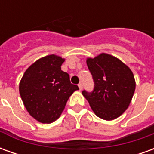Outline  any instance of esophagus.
<instances>
[{"label":"esophagus","mask_w":154,"mask_h":154,"mask_svg":"<svg viewBox=\"0 0 154 154\" xmlns=\"http://www.w3.org/2000/svg\"><path fill=\"white\" fill-rule=\"evenodd\" d=\"M78 87H79V89H80V91L82 90V83L78 84Z\"/></svg>","instance_id":"34e87169"}]
</instances>
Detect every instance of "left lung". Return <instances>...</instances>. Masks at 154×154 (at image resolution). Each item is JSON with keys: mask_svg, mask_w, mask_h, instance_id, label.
Masks as SVG:
<instances>
[{"mask_svg": "<svg viewBox=\"0 0 154 154\" xmlns=\"http://www.w3.org/2000/svg\"><path fill=\"white\" fill-rule=\"evenodd\" d=\"M87 64L95 87L91 93L83 91V97L99 118L105 120L118 118L128 109L135 91L133 72L119 58L105 53L87 57Z\"/></svg>", "mask_w": 154, "mask_h": 154, "instance_id": "left-lung-1", "label": "left lung"}]
</instances>
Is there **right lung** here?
Listing matches in <instances>:
<instances>
[{
	"label": "right lung",
	"mask_w": 154,
	"mask_h": 154,
	"mask_svg": "<svg viewBox=\"0 0 154 154\" xmlns=\"http://www.w3.org/2000/svg\"><path fill=\"white\" fill-rule=\"evenodd\" d=\"M64 61L56 54L41 57L25 70L20 82L23 104L38 122L50 124L58 119L68 98L79 90L70 82L69 75L61 70Z\"/></svg>",
	"instance_id": "obj_1"
}]
</instances>
